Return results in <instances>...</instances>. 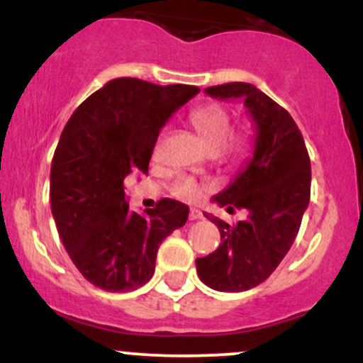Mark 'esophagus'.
Segmentation results:
<instances>
[{"label": "esophagus", "instance_id": "obj_1", "mask_svg": "<svg viewBox=\"0 0 363 363\" xmlns=\"http://www.w3.org/2000/svg\"><path fill=\"white\" fill-rule=\"evenodd\" d=\"M203 218V213L198 210V208H191L189 210V220H199Z\"/></svg>", "mask_w": 363, "mask_h": 363}]
</instances>
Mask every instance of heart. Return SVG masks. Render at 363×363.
I'll return each mask as SVG.
<instances>
[{
	"label": "heart",
	"mask_w": 363,
	"mask_h": 363,
	"mask_svg": "<svg viewBox=\"0 0 363 363\" xmlns=\"http://www.w3.org/2000/svg\"><path fill=\"white\" fill-rule=\"evenodd\" d=\"M191 123L199 138L210 152H222L227 157H244L251 148L249 138L244 133H234L232 114L220 104H206L191 112ZM208 191V186L191 177L177 179L172 194L184 201H196Z\"/></svg>",
	"instance_id": "obj_1"
}]
</instances>
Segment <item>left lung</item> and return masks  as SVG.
Wrapping results in <instances>:
<instances>
[{
  "mask_svg": "<svg viewBox=\"0 0 363 363\" xmlns=\"http://www.w3.org/2000/svg\"><path fill=\"white\" fill-rule=\"evenodd\" d=\"M215 99H244L256 124L254 157L227 189L215 196L228 211L247 210V220L228 225L205 215L222 244L196 259L199 280L218 291L254 289L290 251L311 199V160L302 133L289 111L251 83L234 82L205 90Z\"/></svg>",
  "mask_w": 363,
  "mask_h": 363,
  "instance_id": "left-lung-1",
  "label": "left lung"
}]
</instances>
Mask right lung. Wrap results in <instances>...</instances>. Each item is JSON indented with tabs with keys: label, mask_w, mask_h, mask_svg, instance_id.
<instances>
[{
	"label": "right lung",
	"mask_w": 363,
	"mask_h": 363,
	"mask_svg": "<svg viewBox=\"0 0 363 363\" xmlns=\"http://www.w3.org/2000/svg\"><path fill=\"white\" fill-rule=\"evenodd\" d=\"M193 85L116 78L83 101L61 133L51 165V210L62 245L83 277L106 291H129L155 272L162 240L189 208L164 198L143 215L129 210L124 179L148 172L158 133Z\"/></svg>",
	"instance_id": "add662e5"
}]
</instances>
